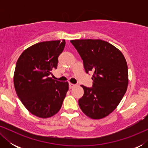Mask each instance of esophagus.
<instances>
[{
    "label": "esophagus",
    "mask_w": 148,
    "mask_h": 148,
    "mask_svg": "<svg viewBox=\"0 0 148 148\" xmlns=\"http://www.w3.org/2000/svg\"><path fill=\"white\" fill-rule=\"evenodd\" d=\"M75 86L74 84H71V83H69V89H72L73 88H74Z\"/></svg>",
    "instance_id": "esophagus-1"
}]
</instances>
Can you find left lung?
<instances>
[{
  "mask_svg": "<svg viewBox=\"0 0 148 148\" xmlns=\"http://www.w3.org/2000/svg\"><path fill=\"white\" fill-rule=\"evenodd\" d=\"M71 42L84 62L86 73L92 72V88H84L79 100L83 112L93 119L110 114L122 100L128 86V67L120 50L102 40H73Z\"/></svg>",
  "mask_w": 148,
  "mask_h": 148,
  "instance_id": "obj_1",
  "label": "left lung"
}]
</instances>
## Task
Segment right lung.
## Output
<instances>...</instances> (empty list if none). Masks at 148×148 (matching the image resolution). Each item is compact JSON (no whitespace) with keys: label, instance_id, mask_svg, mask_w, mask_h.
Segmentation results:
<instances>
[{"label":"right lung","instance_id":"1","mask_svg":"<svg viewBox=\"0 0 148 148\" xmlns=\"http://www.w3.org/2000/svg\"><path fill=\"white\" fill-rule=\"evenodd\" d=\"M64 46V40L39 42L24 50L16 63V93L24 106L36 116L46 119L56 114L69 90L68 82L49 77L57 69L58 58Z\"/></svg>","mask_w":148,"mask_h":148}]
</instances>
